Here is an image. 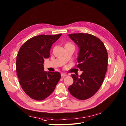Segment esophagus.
Returning <instances> with one entry per match:
<instances>
[{
  "instance_id": "esophagus-1",
  "label": "esophagus",
  "mask_w": 126,
  "mask_h": 126,
  "mask_svg": "<svg viewBox=\"0 0 126 126\" xmlns=\"http://www.w3.org/2000/svg\"><path fill=\"white\" fill-rule=\"evenodd\" d=\"M65 76H66V74H65V73H61V77L62 78H65Z\"/></svg>"
}]
</instances>
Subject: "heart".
Here are the masks:
<instances>
[{"instance_id": "heart-1", "label": "heart", "mask_w": 126, "mask_h": 126, "mask_svg": "<svg viewBox=\"0 0 126 126\" xmlns=\"http://www.w3.org/2000/svg\"><path fill=\"white\" fill-rule=\"evenodd\" d=\"M65 45H70V46H73V44H72V43H67Z\"/></svg>"}]
</instances>
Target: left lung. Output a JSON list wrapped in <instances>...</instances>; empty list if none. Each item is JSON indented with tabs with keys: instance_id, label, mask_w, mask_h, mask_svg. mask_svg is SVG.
Masks as SVG:
<instances>
[{
	"instance_id": "left-lung-1",
	"label": "left lung",
	"mask_w": 126,
	"mask_h": 126,
	"mask_svg": "<svg viewBox=\"0 0 126 126\" xmlns=\"http://www.w3.org/2000/svg\"><path fill=\"white\" fill-rule=\"evenodd\" d=\"M68 35L79 48L76 66L83 71L79 77L71 75L74 83L68 91L77 99L85 100L94 95L102 85L107 69V51L103 42L94 35L82 33Z\"/></svg>"
}]
</instances>
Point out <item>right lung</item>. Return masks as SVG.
<instances>
[{
	"instance_id": "right-lung-1",
	"label": "right lung",
	"mask_w": 126,
	"mask_h": 126,
	"mask_svg": "<svg viewBox=\"0 0 126 126\" xmlns=\"http://www.w3.org/2000/svg\"><path fill=\"white\" fill-rule=\"evenodd\" d=\"M62 34L39 35L24 43L16 60V71L20 85L26 94L36 100H42L54 91L61 79L58 72L44 71V59L50 57L53 43Z\"/></svg>"
}]
</instances>
